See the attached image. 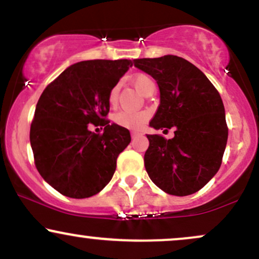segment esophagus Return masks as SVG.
Masks as SVG:
<instances>
[{
	"label": "esophagus",
	"instance_id": "esophagus-1",
	"mask_svg": "<svg viewBox=\"0 0 259 259\" xmlns=\"http://www.w3.org/2000/svg\"><path fill=\"white\" fill-rule=\"evenodd\" d=\"M139 135H140L139 132H132V138H136V136Z\"/></svg>",
	"mask_w": 259,
	"mask_h": 259
}]
</instances>
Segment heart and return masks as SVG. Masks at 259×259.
<instances>
[{"instance_id": "b5f03b06", "label": "heart", "mask_w": 259, "mask_h": 259, "mask_svg": "<svg viewBox=\"0 0 259 259\" xmlns=\"http://www.w3.org/2000/svg\"><path fill=\"white\" fill-rule=\"evenodd\" d=\"M133 85L140 94L146 96V94L151 89L154 88L153 80L146 74H138L132 79ZM118 100V86H114L109 92L108 101L111 105H114ZM147 119V113L145 112H129V111H120L114 114V121L119 125L127 127V129H139L142 126Z\"/></svg>"}]
</instances>
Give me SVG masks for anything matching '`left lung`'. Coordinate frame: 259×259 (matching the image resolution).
<instances>
[{
  "instance_id": "8db88e82",
  "label": "left lung",
  "mask_w": 259,
  "mask_h": 259,
  "mask_svg": "<svg viewBox=\"0 0 259 259\" xmlns=\"http://www.w3.org/2000/svg\"><path fill=\"white\" fill-rule=\"evenodd\" d=\"M134 65L159 88L160 102L150 126L175 127L173 139L147 135L148 177L169 195L195 194L219 170L227 147L221 95L197 67L178 56L134 59Z\"/></svg>"
}]
</instances>
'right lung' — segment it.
I'll return each mask as SVG.
<instances>
[{
  "mask_svg": "<svg viewBox=\"0 0 259 259\" xmlns=\"http://www.w3.org/2000/svg\"><path fill=\"white\" fill-rule=\"evenodd\" d=\"M132 65L130 59L78 62L41 94L30 144L38 173L62 195L91 197L111 181L132 138L125 127L106 120L108 96ZM90 123L105 126L103 135L91 133Z\"/></svg>",
  "mask_w": 259,
  "mask_h": 259,
  "instance_id": "add662e5",
  "label": "right lung"
}]
</instances>
